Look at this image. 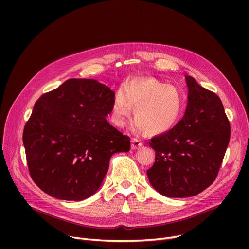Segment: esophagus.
Segmentation results:
<instances>
[{
	"instance_id": "obj_1",
	"label": "esophagus",
	"mask_w": 249,
	"mask_h": 249,
	"mask_svg": "<svg viewBox=\"0 0 249 249\" xmlns=\"http://www.w3.org/2000/svg\"><path fill=\"white\" fill-rule=\"evenodd\" d=\"M142 145H143V143L138 138H132L131 139V148L132 149H136L138 147H141Z\"/></svg>"
}]
</instances>
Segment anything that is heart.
<instances>
[{
  "label": "heart",
  "mask_w": 249,
  "mask_h": 249,
  "mask_svg": "<svg viewBox=\"0 0 249 249\" xmlns=\"http://www.w3.org/2000/svg\"><path fill=\"white\" fill-rule=\"evenodd\" d=\"M135 109L133 124L136 132L158 135L173 129L184 111V99L175 86L153 77H136L116 90L111 107V119L124 127Z\"/></svg>",
  "instance_id": "obj_1"
}]
</instances>
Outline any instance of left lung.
I'll list each match as a JSON object with an SVG mask.
<instances>
[{
	"label": "left lung",
	"mask_w": 249,
	"mask_h": 249,
	"mask_svg": "<svg viewBox=\"0 0 249 249\" xmlns=\"http://www.w3.org/2000/svg\"><path fill=\"white\" fill-rule=\"evenodd\" d=\"M188 105L169 131L151 138L155 161L151 186L169 198H188L212 185L230 140V123L220 98L186 75Z\"/></svg>",
	"instance_id": "8db88e82"
}]
</instances>
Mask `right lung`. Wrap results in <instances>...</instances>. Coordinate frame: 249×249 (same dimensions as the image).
I'll list each match as a JSON object with an SVG mask.
<instances>
[{"mask_svg":"<svg viewBox=\"0 0 249 249\" xmlns=\"http://www.w3.org/2000/svg\"><path fill=\"white\" fill-rule=\"evenodd\" d=\"M114 95L96 80L71 78L36 101L23 143L30 176L44 193L85 200L101 187L111 156L130 150V138L106 120Z\"/></svg>","mask_w":249,"mask_h":249,"instance_id":"right-lung-1","label":"right lung"}]
</instances>
